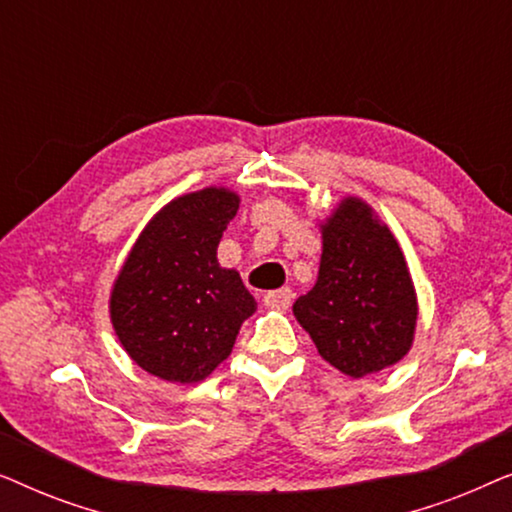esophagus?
Masks as SVG:
<instances>
[{
    "mask_svg": "<svg viewBox=\"0 0 512 512\" xmlns=\"http://www.w3.org/2000/svg\"><path fill=\"white\" fill-rule=\"evenodd\" d=\"M293 293L291 289H277V291H268L263 296L265 307H272V310H286L291 305Z\"/></svg>",
    "mask_w": 512,
    "mask_h": 512,
    "instance_id": "34e87169",
    "label": "esophagus"
}]
</instances>
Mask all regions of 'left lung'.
I'll use <instances>...</instances> for the list:
<instances>
[{
	"instance_id": "1",
	"label": "left lung",
	"mask_w": 512,
	"mask_h": 512,
	"mask_svg": "<svg viewBox=\"0 0 512 512\" xmlns=\"http://www.w3.org/2000/svg\"><path fill=\"white\" fill-rule=\"evenodd\" d=\"M317 282L293 303L321 359L361 377L396 366L412 349L419 303L401 244L359 195L319 221Z\"/></svg>"
}]
</instances>
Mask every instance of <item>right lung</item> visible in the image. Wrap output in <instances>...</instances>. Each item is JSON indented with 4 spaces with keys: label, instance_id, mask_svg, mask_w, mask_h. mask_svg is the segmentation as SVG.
Masks as SVG:
<instances>
[{
    "label": "right lung",
    "instance_id": "add662e5",
    "mask_svg": "<svg viewBox=\"0 0 512 512\" xmlns=\"http://www.w3.org/2000/svg\"><path fill=\"white\" fill-rule=\"evenodd\" d=\"M240 209L226 186L184 193L158 209L109 291V319L125 354L172 384L207 380L233 352L256 298L216 249Z\"/></svg>",
    "mask_w": 512,
    "mask_h": 512
}]
</instances>
